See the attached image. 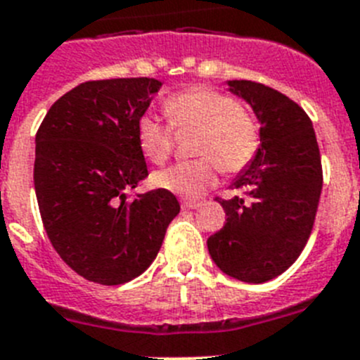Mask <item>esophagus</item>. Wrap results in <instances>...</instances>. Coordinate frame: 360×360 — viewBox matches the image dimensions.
Wrapping results in <instances>:
<instances>
[{"mask_svg":"<svg viewBox=\"0 0 360 360\" xmlns=\"http://www.w3.org/2000/svg\"><path fill=\"white\" fill-rule=\"evenodd\" d=\"M200 205H202L200 202H184L182 209H184V211H193V209H198Z\"/></svg>","mask_w":360,"mask_h":360,"instance_id":"esophagus-1","label":"esophagus"}]
</instances>
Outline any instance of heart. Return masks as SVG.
Listing matches in <instances>:
<instances>
[{"mask_svg": "<svg viewBox=\"0 0 360 360\" xmlns=\"http://www.w3.org/2000/svg\"><path fill=\"white\" fill-rule=\"evenodd\" d=\"M169 126L178 133L196 131L193 162H180L153 174V184L171 195L198 198L218 180V167L236 173L250 164L259 148L254 117L229 95L207 86H191L164 103ZM136 142L153 164H164L171 155V129L151 117L136 122Z\"/></svg>", "mask_w": 360, "mask_h": 360, "instance_id": "1", "label": "heart"}]
</instances>
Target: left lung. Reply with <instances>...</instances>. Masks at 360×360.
<instances>
[{
    "label": "left lung",
    "mask_w": 360,
    "mask_h": 360,
    "mask_svg": "<svg viewBox=\"0 0 360 360\" xmlns=\"http://www.w3.org/2000/svg\"><path fill=\"white\" fill-rule=\"evenodd\" d=\"M252 108L259 148L232 184L240 195L218 200L227 224L207 240L212 262L243 283L278 278L310 238L323 169L311 120L287 95L252 81H227Z\"/></svg>",
    "instance_id": "obj_1"
}]
</instances>
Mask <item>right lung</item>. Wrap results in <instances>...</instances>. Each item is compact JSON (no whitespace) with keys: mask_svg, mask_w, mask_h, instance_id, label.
<instances>
[{"mask_svg":"<svg viewBox=\"0 0 360 360\" xmlns=\"http://www.w3.org/2000/svg\"><path fill=\"white\" fill-rule=\"evenodd\" d=\"M160 88L149 77L82 82L37 129L34 187L44 231L88 281L122 285L141 276L180 212L167 191L128 198L148 176L136 122Z\"/></svg>","mask_w":360,"mask_h":360,"instance_id":"1","label":"right lung"}]
</instances>
